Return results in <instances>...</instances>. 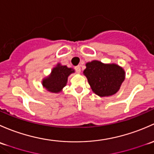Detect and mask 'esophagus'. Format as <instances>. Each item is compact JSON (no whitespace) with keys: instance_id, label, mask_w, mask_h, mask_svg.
Listing matches in <instances>:
<instances>
[{"instance_id":"34e87169","label":"esophagus","mask_w":154,"mask_h":154,"mask_svg":"<svg viewBox=\"0 0 154 154\" xmlns=\"http://www.w3.org/2000/svg\"><path fill=\"white\" fill-rule=\"evenodd\" d=\"M75 71L78 72V73H80L81 72V66L80 65H78L76 66H75Z\"/></svg>"}]
</instances>
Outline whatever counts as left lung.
Listing matches in <instances>:
<instances>
[{
  "label": "left lung",
  "instance_id": "1",
  "mask_svg": "<svg viewBox=\"0 0 154 154\" xmlns=\"http://www.w3.org/2000/svg\"><path fill=\"white\" fill-rule=\"evenodd\" d=\"M83 73L93 93L100 97L116 93L125 79L122 67L116 64H104L96 60L87 63Z\"/></svg>",
  "mask_w": 154,
  "mask_h": 154
}]
</instances>
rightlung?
Listing matches in <instances>:
<instances>
[{
    "mask_svg": "<svg viewBox=\"0 0 154 154\" xmlns=\"http://www.w3.org/2000/svg\"><path fill=\"white\" fill-rule=\"evenodd\" d=\"M74 72L75 70L72 68L58 64L53 69L51 74L43 79V87L51 93H60L66 86L68 76Z\"/></svg>",
    "mask_w": 154,
    "mask_h": 154,
    "instance_id": "obj_1",
    "label": "right lung"
}]
</instances>
